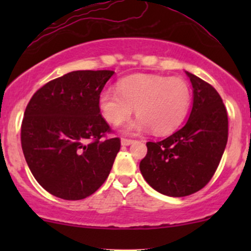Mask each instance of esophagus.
<instances>
[{
    "label": "esophagus",
    "instance_id": "34e87169",
    "mask_svg": "<svg viewBox=\"0 0 251 251\" xmlns=\"http://www.w3.org/2000/svg\"><path fill=\"white\" fill-rule=\"evenodd\" d=\"M132 143H134L133 139H129V138H122V144H123V145L127 146V145H131Z\"/></svg>",
    "mask_w": 251,
    "mask_h": 251
}]
</instances>
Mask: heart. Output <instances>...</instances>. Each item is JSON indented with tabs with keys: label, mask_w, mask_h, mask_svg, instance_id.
<instances>
[{
	"label": "heart",
	"mask_w": 251,
	"mask_h": 251,
	"mask_svg": "<svg viewBox=\"0 0 251 251\" xmlns=\"http://www.w3.org/2000/svg\"><path fill=\"white\" fill-rule=\"evenodd\" d=\"M191 103V88L181 77L137 74L120 80L117 91L105 88L99 96L103 119L119 126L131 117L133 131H151L162 135L171 133L183 123Z\"/></svg>",
	"instance_id": "heart-1"
}]
</instances>
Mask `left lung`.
<instances>
[{"instance_id":"1","label":"left lung","mask_w":251,"mask_h":251,"mask_svg":"<svg viewBox=\"0 0 251 251\" xmlns=\"http://www.w3.org/2000/svg\"><path fill=\"white\" fill-rule=\"evenodd\" d=\"M194 88V105L180 129L160 142H148L139 164L150 185L170 197H185L211 180L227 142V113L218 92L186 72Z\"/></svg>"}]
</instances>
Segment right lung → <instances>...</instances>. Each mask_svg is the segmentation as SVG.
Returning <instances> with one entry per match:
<instances>
[{
	"instance_id": "1",
	"label": "right lung",
	"mask_w": 251,
	"mask_h": 251,
	"mask_svg": "<svg viewBox=\"0 0 251 251\" xmlns=\"http://www.w3.org/2000/svg\"><path fill=\"white\" fill-rule=\"evenodd\" d=\"M113 71H75L37 89L25 111L21 145L25 162L46 191L79 201L107 179L120 138L99 108V96Z\"/></svg>"
}]
</instances>
